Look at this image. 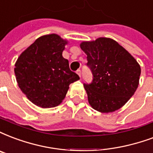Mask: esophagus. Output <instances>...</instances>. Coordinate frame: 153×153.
<instances>
[{
    "label": "esophagus",
    "instance_id": "esophagus-1",
    "mask_svg": "<svg viewBox=\"0 0 153 153\" xmlns=\"http://www.w3.org/2000/svg\"><path fill=\"white\" fill-rule=\"evenodd\" d=\"M76 73H77L78 76H81V70H80V69L77 70V71H76Z\"/></svg>",
    "mask_w": 153,
    "mask_h": 153
}]
</instances>
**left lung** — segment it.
<instances>
[{"label":"left lung","mask_w":153,"mask_h":153,"mask_svg":"<svg viewBox=\"0 0 153 153\" xmlns=\"http://www.w3.org/2000/svg\"><path fill=\"white\" fill-rule=\"evenodd\" d=\"M87 55L93 81L84 84L89 105L101 113L119 110L132 97L139 85L140 64L115 40L101 37L80 44Z\"/></svg>","instance_id":"left-lung-1"}]
</instances>
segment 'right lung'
<instances>
[{
	"mask_svg": "<svg viewBox=\"0 0 153 153\" xmlns=\"http://www.w3.org/2000/svg\"><path fill=\"white\" fill-rule=\"evenodd\" d=\"M66 44L67 40L58 34H46L38 38L17 59L14 73L18 87L34 105L42 108L59 105L70 84L80 79L62 56Z\"/></svg>",
	"mask_w": 153,
	"mask_h": 153,
	"instance_id": "1",
	"label": "right lung"
}]
</instances>
